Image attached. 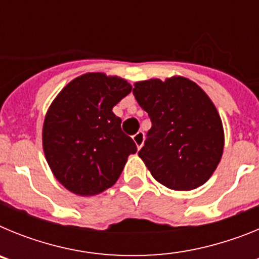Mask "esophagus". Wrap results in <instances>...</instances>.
Here are the masks:
<instances>
[{
    "mask_svg": "<svg viewBox=\"0 0 259 259\" xmlns=\"http://www.w3.org/2000/svg\"><path fill=\"white\" fill-rule=\"evenodd\" d=\"M135 144H136L137 149H141V146L144 145V140H145V136H144V132H137L136 135L132 136Z\"/></svg>",
    "mask_w": 259,
    "mask_h": 259,
    "instance_id": "34e87169",
    "label": "esophagus"
}]
</instances>
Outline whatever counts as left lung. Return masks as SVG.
<instances>
[{"mask_svg": "<svg viewBox=\"0 0 259 259\" xmlns=\"http://www.w3.org/2000/svg\"><path fill=\"white\" fill-rule=\"evenodd\" d=\"M134 96L152 122L139 157L158 183L191 191L209 180L222 158L224 132L207 95L182 76L135 84Z\"/></svg>", "mask_w": 259, "mask_h": 259, "instance_id": "8db88e82", "label": "left lung"}]
</instances>
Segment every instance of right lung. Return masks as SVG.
I'll return each instance as SVG.
<instances>
[{
    "label": "right lung",
    "instance_id": "add662e5",
    "mask_svg": "<svg viewBox=\"0 0 259 259\" xmlns=\"http://www.w3.org/2000/svg\"><path fill=\"white\" fill-rule=\"evenodd\" d=\"M132 87L118 76L89 72L68 83L50 105L42 148L65 188L93 196L115 184L136 144L122 131L113 107Z\"/></svg>",
    "mask_w": 259,
    "mask_h": 259
}]
</instances>
